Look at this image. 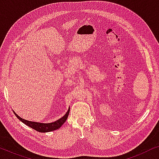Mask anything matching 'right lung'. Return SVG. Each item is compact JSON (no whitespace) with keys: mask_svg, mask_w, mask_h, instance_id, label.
Masks as SVG:
<instances>
[{"mask_svg":"<svg viewBox=\"0 0 159 159\" xmlns=\"http://www.w3.org/2000/svg\"><path fill=\"white\" fill-rule=\"evenodd\" d=\"M69 111H70V108H69V110L67 111L66 114H65L64 116L61 117V118L58 119V120L54 121V122L48 123V124L34 122V121H30L25 120V119L21 118L20 116H18V115H17L14 111V113L19 120H21L23 123H25V125L29 126V127L32 128V129H35L36 131L40 132H51V131H53V130L58 129V128L61 127L63 124H64L67 119V117H68L69 114Z\"/></svg>","mask_w":159,"mask_h":159,"instance_id":"1","label":"right lung"}]
</instances>
